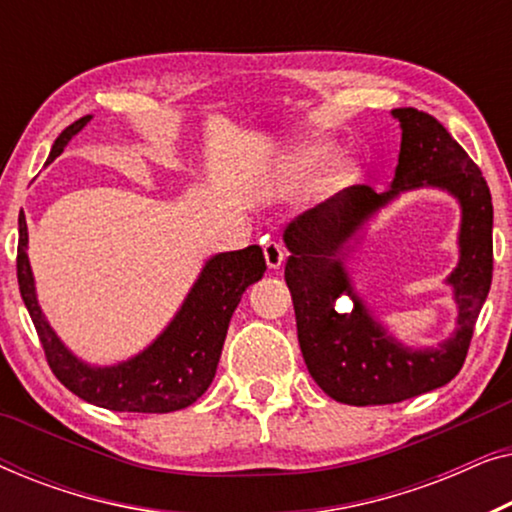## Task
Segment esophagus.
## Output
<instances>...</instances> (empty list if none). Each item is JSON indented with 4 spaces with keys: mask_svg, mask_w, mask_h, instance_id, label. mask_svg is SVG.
Segmentation results:
<instances>
[{
    "mask_svg": "<svg viewBox=\"0 0 512 512\" xmlns=\"http://www.w3.org/2000/svg\"><path fill=\"white\" fill-rule=\"evenodd\" d=\"M263 254H265V263H268V270H279L284 263V247L279 242H265L263 247Z\"/></svg>",
    "mask_w": 512,
    "mask_h": 512,
    "instance_id": "obj_1",
    "label": "esophagus"
}]
</instances>
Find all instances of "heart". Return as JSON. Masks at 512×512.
Instances as JSON below:
<instances>
[{
    "label": "heart",
    "mask_w": 512,
    "mask_h": 512,
    "mask_svg": "<svg viewBox=\"0 0 512 512\" xmlns=\"http://www.w3.org/2000/svg\"><path fill=\"white\" fill-rule=\"evenodd\" d=\"M328 153H331V149H328L326 144H310L305 146V149H300L296 156L289 160V165H286V179H289L291 184H303V181H307L314 172H317V167L328 158ZM356 177H359V165H356V160L340 158L335 160L331 170H328L324 184L326 188H342L352 184Z\"/></svg>",
    "instance_id": "b5f03b06"
}]
</instances>
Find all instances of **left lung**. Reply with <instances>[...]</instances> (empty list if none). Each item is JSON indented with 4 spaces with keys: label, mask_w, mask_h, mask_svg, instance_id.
<instances>
[{
    "label": "left lung",
    "mask_w": 512,
    "mask_h": 512,
    "mask_svg": "<svg viewBox=\"0 0 512 512\" xmlns=\"http://www.w3.org/2000/svg\"><path fill=\"white\" fill-rule=\"evenodd\" d=\"M391 116L401 123V153L389 191L349 186L284 230L291 254L284 279L300 352L324 394L347 405L401 403L450 382L464 366L492 286L494 209L478 165L433 116L412 107L394 109ZM417 187L450 192L462 209L460 263L446 280L458 303V324L438 348H408L394 339L355 293L346 270L367 223L401 192ZM342 295L353 303L340 304Z\"/></svg>",
    "instance_id": "8db88e82"
}]
</instances>
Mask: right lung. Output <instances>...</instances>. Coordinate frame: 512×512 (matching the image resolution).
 <instances>
[{
	"label": "right lung",
	"instance_id": "1",
	"mask_svg": "<svg viewBox=\"0 0 512 512\" xmlns=\"http://www.w3.org/2000/svg\"><path fill=\"white\" fill-rule=\"evenodd\" d=\"M93 116H83L60 132L48 153V163L65 151L72 137ZM18 286L23 303L37 328L46 361L55 377L83 401L116 412H174L193 405L205 394L219 366L230 317L242 293L265 272L263 249L251 244L240 251H223L202 265L198 279L163 333L114 366L81 361L58 338L37 300V286L27 258V223L18 216Z\"/></svg>",
	"mask_w": 512,
	"mask_h": 512
}]
</instances>
